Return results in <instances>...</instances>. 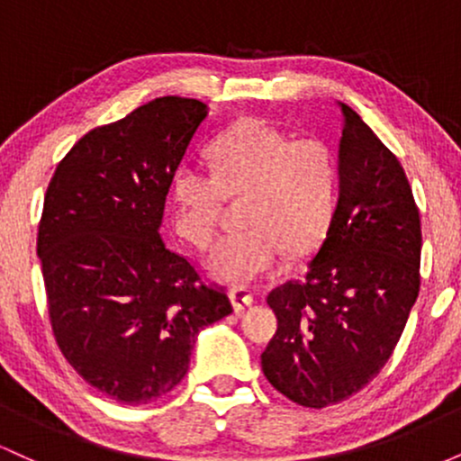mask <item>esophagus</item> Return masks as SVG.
<instances>
[{
	"mask_svg": "<svg viewBox=\"0 0 461 461\" xmlns=\"http://www.w3.org/2000/svg\"><path fill=\"white\" fill-rule=\"evenodd\" d=\"M230 299H231V303H234L236 310H245L253 303V293L249 288L238 285V288L230 290Z\"/></svg>",
	"mask_w": 461,
	"mask_h": 461,
	"instance_id": "34e87169",
	"label": "esophagus"
}]
</instances>
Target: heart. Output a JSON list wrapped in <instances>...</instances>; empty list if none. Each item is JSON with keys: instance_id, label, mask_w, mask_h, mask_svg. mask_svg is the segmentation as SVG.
Returning <instances> with one entry per match:
<instances>
[{"instance_id": "heart-1", "label": "heart", "mask_w": 461, "mask_h": 461, "mask_svg": "<svg viewBox=\"0 0 461 461\" xmlns=\"http://www.w3.org/2000/svg\"><path fill=\"white\" fill-rule=\"evenodd\" d=\"M212 173L182 164L173 176V225L188 245L212 240L223 199L240 197L242 230L214 242L208 268L231 285L267 275L285 247L305 253L321 242L340 194V160L321 136L290 139L262 119H240L212 140Z\"/></svg>"}]
</instances>
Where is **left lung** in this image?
Instances as JSON below:
<instances>
[{"label":"left lung","instance_id":"1","mask_svg":"<svg viewBox=\"0 0 461 461\" xmlns=\"http://www.w3.org/2000/svg\"><path fill=\"white\" fill-rule=\"evenodd\" d=\"M340 197L303 282L268 294L264 377L303 407L336 405L379 375L420 290V214L394 156L342 104Z\"/></svg>","mask_w":461,"mask_h":461}]
</instances>
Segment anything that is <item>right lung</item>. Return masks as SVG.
Here are the masks:
<instances>
[{
  "label": "right lung",
  "mask_w": 461,
  "mask_h": 461,
  "mask_svg": "<svg viewBox=\"0 0 461 461\" xmlns=\"http://www.w3.org/2000/svg\"><path fill=\"white\" fill-rule=\"evenodd\" d=\"M205 104L158 97L84 134L45 193L36 253L56 345L79 377L147 405L188 373L197 333L231 314L223 285L160 238L164 201Z\"/></svg>",
  "instance_id": "add662e5"
}]
</instances>
